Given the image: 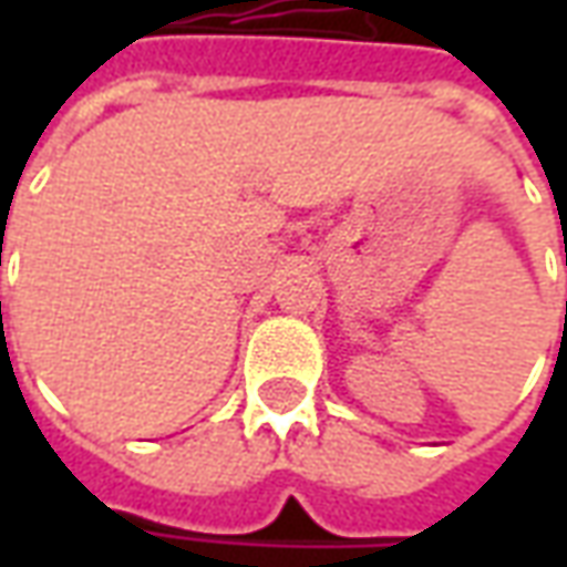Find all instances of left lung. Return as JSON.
Instances as JSON below:
<instances>
[{
  "label": "left lung",
  "instance_id": "obj_1",
  "mask_svg": "<svg viewBox=\"0 0 567 567\" xmlns=\"http://www.w3.org/2000/svg\"><path fill=\"white\" fill-rule=\"evenodd\" d=\"M565 267H567V239H565ZM565 321H567V303H565Z\"/></svg>",
  "mask_w": 567,
  "mask_h": 567
}]
</instances>
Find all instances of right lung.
I'll return each instance as SVG.
<instances>
[{"mask_svg": "<svg viewBox=\"0 0 567 567\" xmlns=\"http://www.w3.org/2000/svg\"><path fill=\"white\" fill-rule=\"evenodd\" d=\"M0 307H2V303H0Z\"/></svg>", "mask_w": 567, "mask_h": 567, "instance_id": "1", "label": "right lung"}]
</instances>
